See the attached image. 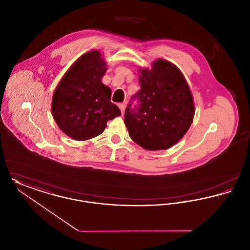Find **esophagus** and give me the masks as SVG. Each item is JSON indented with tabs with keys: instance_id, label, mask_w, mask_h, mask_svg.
<instances>
[{
	"instance_id": "1",
	"label": "esophagus",
	"mask_w": 250,
	"mask_h": 250,
	"mask_svg": "<svg viewBox=\"0 0 250 250\" xmlns=\"http://www.w3.org/2000/svg\"><path fill=\"white\" fill-rule=\"evenodd\" d=\"M118 107H119L122 114H124V112H125V104H124V103H120V104H118Z\"/></svg>"
}]
</instances>
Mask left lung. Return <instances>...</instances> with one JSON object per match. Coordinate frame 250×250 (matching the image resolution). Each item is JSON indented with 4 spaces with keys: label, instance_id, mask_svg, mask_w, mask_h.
I'll return each mask as SVG.
<instances>
[{
    "label": "left lung",
    "instance_id": "obj_1",
    "mask_svg": "<svg viewBox=\"0 0 250 250\" xmlns=\"http://www.w3.org/2000/svg\"><path fill=\"white\" fill-rule=\"evenodd\" d=\"M141 90L125 108V124L133 142L146 150H166L190 127L194 103L188 84L178 68L156 60L152 69L140 70ZM136 100L137 105L132 106Z\"/></svg>",
    "mask_w": 250,
    "mask_h": 250
}]
</instances>
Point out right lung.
I'll use <instances>...</instances> for the list:
<instances>
[{
    "instance_id": "obj_1",
    "label": "right lung",
    "mask_w": 250,
    "mask_h": 250,
    "mask_svg": "<svg viewBox=\"0 0 250 250\" xmlns=\"http://www.w3.org/2000/svg\"><path fill=\"white\" fill-rule=\"evenodd\" d=\"M106 62L98 50L89 51L64 74L51 105L60 129L76 141H86L105 130L107 122L121 115L110 102V89L102 83Z\"/></svg>"
}]
</instances>
